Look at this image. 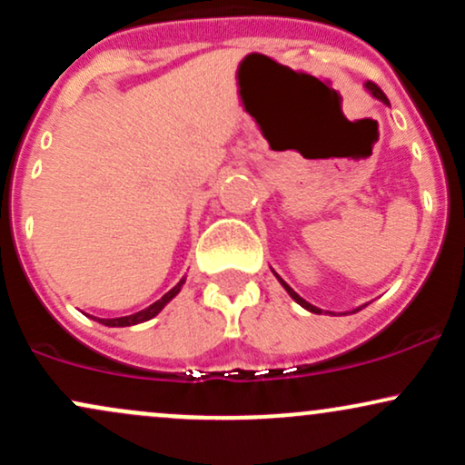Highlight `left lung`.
Returning <instances> with one entry per match:
<instances>
[{
  "instance_id": "obj_1",
  "label": "left lung",
  "mask_w": 465,
  "mask_h": 465,
  "mask_svg": "<svg viewBox=\"0 0 465 465\" xmlns=\"http://www.w3.org/2000/svg\"><path fill=\"white\" fill-rule=\"evenodd\" d=\"M365 89H367V92H370V94H371V95H373V98H376V100H381V103H385V104H389L387 95H385V94H382V92H381V87H378V84H373V83H371V80H367V83H365ZM271 271H273V269H271ZM273 275L277 277V280H280V284L286 288V292H288V295H291V297H292V300H295L297 303H300V306H302V308H306V311H311V312H314V314H322V312H323V311H322V308L312 306V303H308L306 300H303V297H300V295H297V292H295V291H292V288H291V286H288V284H286V282H284V280H282V277L275 273V271H273ZM362 306H367V303H362ZM362 306H359V308H354V311H351V312H359V311H362ZM330 314H334V312H330ZM341 314H348V312H341Z\"/></svg>"
}]
</instances>
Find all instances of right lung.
Instances as JSON below:
<instances>
[{
  "mask_svg": "<svg viewBox=\"0 0 465 465\" xmlns=\"http://www.w3.org/2000/svg\"><path fill=\"white\" fill-rule=\"evenodd\" d=\"M185 284V277H181V282L174 288H170L168 292H165V295L162 297V300H157L154 303H151V306L148 308H143V311H140V312H135V314H129V317H117V319H98L100 323L103 325H109V328H126V325H137V323H143V322H148V319H153V317H157L159 312L163 311V306L168 302H173L174 297L179 295V291H181V286Z\"/></svg>",
  "mask_w": 465,
  "mask_h": 465,
  "instance_id": "obj_1",
  "label": "right lung"
}]
</instances>
